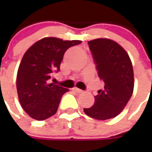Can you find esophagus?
<instances>
[{"label":"esophagus","instance_id":"34e87169","mask_svg":"<svg viewBox=\"0 0 152 152\" xmlns=\"http://www.w3.org/2000/svg\"><path fill=\"white\" fill-rule=\"evenodd\" d=\"M73 90L75 91V92H77V93H82V92H83V91H82V90H80V89L77 88V87H74Z\"/></svg>","mask_w":152,"mask_h":152}]
</instances>
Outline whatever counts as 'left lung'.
<instances>
[{
    "instance_id": "1",
    "label": "left lung",
    "mask_w": 152,
    "mask_h": 152,
    "mask_svg": "<svg viewBox=\"0 0 152 152\" xmlns=\"http://www.w3.org/2000/svg\"><path fill=\"white\" fill-rule=\"evenodd\" d=\"M98 76L105 83L98 91L94 105L84 108L86 115L98 120L118 116L125 107L134 91V71L124 49L113 40L96 39L88 42Z\"/></svg>"
}]
</instances>
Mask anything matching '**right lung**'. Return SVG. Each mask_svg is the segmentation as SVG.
Wrapping results in <instances>:
<instances>
[{
  "mask_svg": "<svg viewBox=\"0 0 152 152\" xmlns=\"http://www.w3.org/2000/svg\"><path fill=\"white\" fill-rule=\"evenodd\" d=\"M80 40L44 38L23 55L17 75V91L23 109L34 119L42 121L56 113L61 98L68 90L49 84L52 73L60 71L65 51Z\"/></svg>",
  "mask_w": 152,
  "mask_h": 152,
  "instance_id": "right-lung-1",
  "label": "right lung"
}]
</instances>
